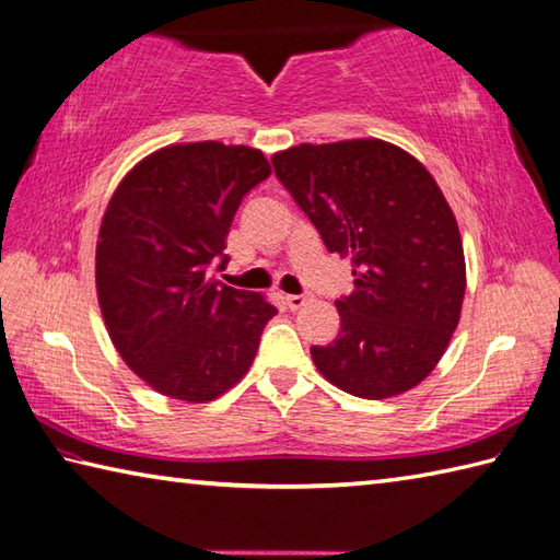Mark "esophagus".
Masks as SVG:
<instances>
[{"label":"esophagus","mask_w":560,"mask_h":560,"mask_svg":"<svg viewBox=\"0 0 560 560\" xmlns=\"http://www.w3.org/2000/svg\"><path fill=\"white\" fill-rule=\"evenodd\" d=\"M283 301H287V305L291 307V311H299V307H303L305 305V295H295V293H289V295H283Z\"/></svg>","instance_id":"34e87169"}]
</instances>
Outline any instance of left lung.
Listing matches in <instances>:
<instances>
[{
    "label": "left lung",
    "instance_id": "obj_1",
    "mask_svg": "<svg viewBox=\"0 0 560 560\" xmlns=\"http://www.w3.org/2000/svg\"><path fill=\"white\" fill-rule=\"evenodd\" d=\"M271 163L329 253L353 261L355 291L337 301L339 335L311 349L317 371L361 399L423 383L459 325L467 289L443 189L419 159L383 139L299 144Z\"/></svg>",
    "mask_w": 560,
    "mask_h": 560
}]
</instances>
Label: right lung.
<instances>
[{"mask_svg":"<svg viewBox=\"0 0 560 560\" xmlns=\"http://www.w3.org/2000/svg\"><path fill=\"white\" fill-rule=\"evenodd\" d=\"M271 175L265 153L187 141L141 159L105 207L96 293L113 347L159 395L187 404L221 397L247 375L267 295L207 277L223 255L241 199Z\"/></svg>","mask_w":560,"mask_h":560,"instance_id":"add662e5","label":"right lung"}]
</instances>
